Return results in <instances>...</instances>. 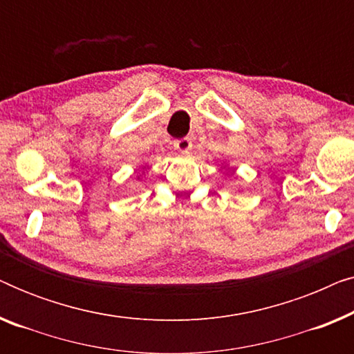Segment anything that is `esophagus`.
<instances>
[{
	"label": "esophagus",
	"instance_id": "34e87169",
	"mask_svg": "<svg viewBox=\"0 0 354 354\" xmlns=\"http://www.w3.org/2000/svg\"><path fill=\"white\" fill-rule=\"evenodd\" d=\"M174 148H176L177 151H180V153H187L188 149L192 148V140L190 138L176 140V142H174Z\"/></svg>",
	"mask_w": 354,
	"mask_h": 354
}]
</instances>
